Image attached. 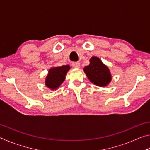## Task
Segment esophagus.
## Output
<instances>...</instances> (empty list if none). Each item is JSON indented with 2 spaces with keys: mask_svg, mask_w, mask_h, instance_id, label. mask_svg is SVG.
I'll return each instance as SVG.
<instances>
[{
  "mask_svg": "<svg viewBox=\"0 0 150 150\" xmlns=\"http://www.w3.org/2000/svg\"><path fill=\"white\" fill-rule=\"evenodd\" d=\"M72 66L74 68H79L80 67V63L78 62H74L72 63Z\"/></svg>",
  "mask_w": 150,
  "mask_h": 150,
  "instance_id": "esophagus-1",
  "label": "esophagus"
}]
</instances>
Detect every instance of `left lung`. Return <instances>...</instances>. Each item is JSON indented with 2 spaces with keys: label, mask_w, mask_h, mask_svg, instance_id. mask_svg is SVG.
Here are the masks:
<instances>
[{
  "label": "left lung",
  "mask_w": 150,
  "mask_h": 150,
  "mask_svg": "<svg viewBox=\"0 0 150 150\" xmlns=\"http://www.w3.org/2000/svg\"><path fill=\"white\" fill-rule=\"evenodd\" d=\"M84 72L91 83L98 87H106L110 83V70L97 57L90 59V64L84 67Z\"/></svg>",
  "instance_id": "left-lung-1"
}]
</instances>
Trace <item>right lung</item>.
Returning <instances> with one entry per match:
<instances>
[{
  "label": "right lung",
  "mask_w": 150,
  "mask_h": 150,
  "mask_svg": "<svg viewBox=\"0 0 150 150\" xmlns=\"http://www.w3.org/2000/svg\"><path fill=\"white\" fill-rule=\"evenodd\" d=\"M70 69L68 65L51 68L45 79V86L52 90H55L62 84L65 75Z\"/></svg>",
  "instance_id": "obj_1"
}]
</instances>
